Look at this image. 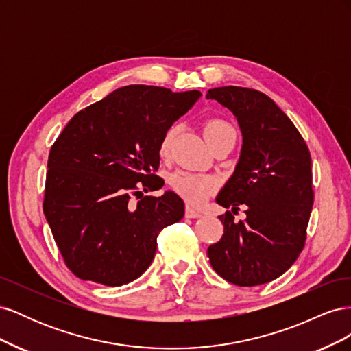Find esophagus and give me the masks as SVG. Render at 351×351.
Returning a JSON list of instances; mask_svg holds the SVG:
<instances>
[{
    "mask_svg": "<svg viewBox=\"0 0 351 351\" xmlns=\"http://www.w3.org/2000/svg\"><path fill=\"white\" fill-rule=\"evenodd\" d=\"M184 215H186V218H199V217H202V214H200V212L195 210L193 208H190V206H186V210H184Z\"/></svg>",
    "mask_w": 351,
    "mask_h": 351,
    "instance_id": "1",
    "label": "esophagus"
}]
</instances>
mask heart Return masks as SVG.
<instances>
[{"label":"heart","instance_id":"b5f03b06","mask_svg":"<svg viewBox=\"0 0 351 351\" xmlns=\"http://www.w3.org/2000/svg\"><path fill=\"white\" fill-rule=\"evenodd\" d=\"M230 133H234V129L221 119H210L204 124V134L206 137L208 143L212 146L221 137H224ZM176 136V127H169L164 133L161 143H159V152L161 155H167L169 152V147L174 141ZM171 187L174 192L183 197L189 205H202L204 202L215 192L217 182L215 178L204 174H192V173H176L171 177Z\"/></svg>","mask_w":351,"mask_h":351}]
</instances>
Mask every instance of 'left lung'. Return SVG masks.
Wrapping results in <instances>:
<instances>
[{
    "mask_svg": "<svg viewBox=\"0 0 351 351\" xmlns=\"http://www.w3.org/2000/svg\"><path fill=\"white\" fill-rule=\"evenodd\" d=\"M206 98L232 111L243 134L240 161L217 202L232 213L248 206L247 219L239 223L230 210L218 217L224 234L208 247V258L231 284H267L304 247L313 205L309 147L278 105L256 89L215 88Z\"/></svg>",
    "mask_w": 351,
    "mask_h": 351,
    "instance_id": "left-lung-1",
    "label": "left lung"
}]
</instances>
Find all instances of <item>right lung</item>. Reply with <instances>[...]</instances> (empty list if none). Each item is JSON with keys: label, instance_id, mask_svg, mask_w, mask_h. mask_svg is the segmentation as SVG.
Returning a JSON list of instances; mask_svg holds the SVG:
<instances>
[{"label": "right lung", "instance_id": "right-lung-1", "mask_svg": "<svg viewBox=\"0 0 351 351\" xmlns=\"http://www.w3.org/2000/svg\"><path fill=\"white\" fill-rule=\"evenodd\" d=\"M199 90L130 84L80 110L48 156L44 214L66 267L83 281L117 287L149 267L156 239L184 215L164 186L159 143Z\"/></svg>", "mask_w": 351, "mask_h": 351}]
</instances>
